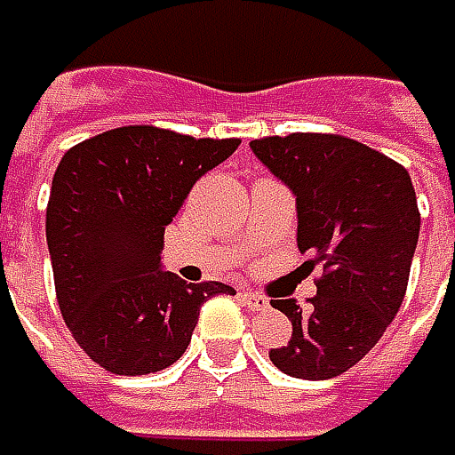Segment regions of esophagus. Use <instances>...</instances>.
Masks as SVG:
<instances>
[{"mask_svg":"<svg viewBox=\"0 0 455 455\" xmlns=\"http://www.w3.org/2000/svg\"><path fill=\"white\" fill-rule=\"evenodd\" d=\"M240 297H243V302H245L248 309H266V307H268L266 297L256 294V291H251V289H243V291H240Z\"/></svg>","mask_w":455,"mask_h":455,"instance_id":"obj_1","label":"esophagus"}]
</instances>
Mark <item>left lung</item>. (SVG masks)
Segmentation results:
<instances>
[{"label": "left lung", "mask_w": 455, "mask_h": 455, "mask_svg": "<svg viewBox=\"0 0 455 455\" xmlns=\"http://www.w3.org/2000/svg\"><path fill=\"white\" fill-rule=\"evenodd\" d=\"M251 150L297 199V245L325 263L309 312L271 299L291 338L271 363L307 381L348 371L392 325L420 238L410 173L351 138L294 132L253 140Z\"/></svg>", "instance_id": "1"}]
</instances>
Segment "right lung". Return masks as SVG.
<instances>
[{
    "mask_svg": "<svg viewBox=\"0 0 455 455\" xmlns=\"http://www.w3.org/2000/svg\"><path fill=\"white\" fill-rule=\"evenodd\" d=\"M240 140L189 138L158 127L107 130L58 164L45 238L60 315L84 353L117 376L176 363L222 282L187 284L164 271V230L192 187Z\"/></svg>",
    "mask_w": 455,
    "mask_h": 455,
    "instance_id": "obj_1",
    "label": "right lung"
}]
</instances>
